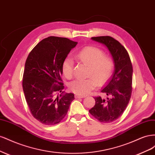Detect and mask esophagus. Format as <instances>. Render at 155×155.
I'll return each mask as SVG.
<instances>
[{
	"mask_svg": "<svg viewBox=\"0 0 155 155\" xmlns=\"http://www.w3.org/2000/svg\"><path fill=\"white\" fill-rule=\"evenodd\" d=\"M75 97H76V98H83V97H85V96L76 94V95H75Z\"/></svg>",
	"mask_w": 155,
	"mask_h": 155,
	"instance_id": "34e87169",
	"label": "esophagus"
}]
</instances>
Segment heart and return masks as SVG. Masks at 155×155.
<instances>
[{
	"label": "heart",
	"mask_w": 155,
	"mask_h": 155,
	"mask_svg": "<svg viewBox=\"0 0 155 155\" xmlns=\"http://www.w3.org/2000/svg\"><path fill=\"white\" fill-rule=\"evenodd\" d=\"M78 61L88 66L85 79H78L69 84L70 90L78 95H86L94 88L97 84L103 85L110 79L114 70V62L100 48L85 46L75 54ZM74 62L68 57L61 63V70L65 78H71L73 75Z\"/></svg>",
	"instance_id": "heart-1"
}]
</instances>
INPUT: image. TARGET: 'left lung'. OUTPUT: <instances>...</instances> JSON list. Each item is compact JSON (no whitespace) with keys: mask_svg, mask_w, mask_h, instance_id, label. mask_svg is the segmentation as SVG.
<instances>
[{"mask_svg":"<svg viewBox=\"0 0 155 155\" xmlns=\"http://www.w3.org/2000/svg\"><path fill=\"white\" fill-rule=\"evenodd\" d=\"M93 41L104 45L109 50L114 63V72L101 92L111 99L95 97V105L89 112L102 123H110L122 115L132 93L133 66L127 51L119 42L110 36L94 37Z\"/></svg>","mask_w":155,"mask_h":155,"instance_id":"1","label":"left lung"}]
</instances>
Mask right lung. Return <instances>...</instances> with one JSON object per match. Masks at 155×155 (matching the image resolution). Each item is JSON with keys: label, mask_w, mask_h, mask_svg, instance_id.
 Returning a JSON list of instances; mask_svg holds the SVG:
<instances>
[{"label": "right lung", "mask_w": 155, "mask_h": 155, "mask_svg": "<svg viewBox=\"0 0 155 155\" xmlns=\"http://www.w3.org/2000/svg\"><path fill=\"white\" fill-rule=\"evenodd\" d=\"M78 44L64 37L50 36L40 41L26 59L22 88L31 113L46 125L59 124L67 115L72 93H64L61 63ZM60 92L59 96L56 94Z\"/></svg>", "instance_id": "1"}]
</instances>
